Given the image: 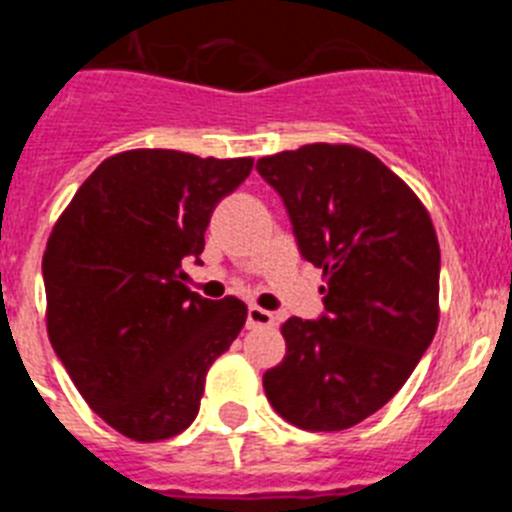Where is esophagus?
<instances>
[{"label": "esophagus", "instance_id": "esophagus-1", "mask_svg": "<svg viewBox=\"0 0 512 512\" xmlns=\"http://www.w3.org/2000/svg\"><path fill=\"white\" fill-rule=\"evenodd\" d=\"M248 328H271L274 325V315L269 310L259 305H251L248 307V318H246Z\"/></svg>", "mask_w": 512, "mask_h": 512}]
</instances>
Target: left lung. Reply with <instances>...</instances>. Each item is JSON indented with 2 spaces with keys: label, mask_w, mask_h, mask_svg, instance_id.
<instances>
[{
  "label": "left lung",
  "mask_w": 512,
  "mask_h": 512,
  "mask_svg": "<svg viewBox=\"0 0 512 512\" xmlns=\"http://www.w3.org/2000/svg\"><path fill=\"white\" fill-rule=\"evenodd\" d=\"M256 169L325 279L323 315L282 325L287 356L264 392L302 431H343L397 395L436 336V230L413 189L364 148L312 143Z\"/></svg>",
  "instance_id": "left-lung-1"
}]
</instances>
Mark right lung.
Here are the masks:
<instances>
[{
  "label": "right lung",
  "instance_id": "1",
  "mask_svg": "<svg viewBox=\"0 0 512 512\" xmlns=\"http://www.w3.org/2000/svg\"><path fill=\"white\" fill-rule=\"evenodd\" d=\"M251 169L253 158L117 153L53 225L48 338L89 408L122 436L153 443L189 428L207 369L246 323L238 297L192 292L182 264H202L212 210Z\"/></svg>",
  "mask_w": 512,
  "mask_h": 512
}]
</instances>
